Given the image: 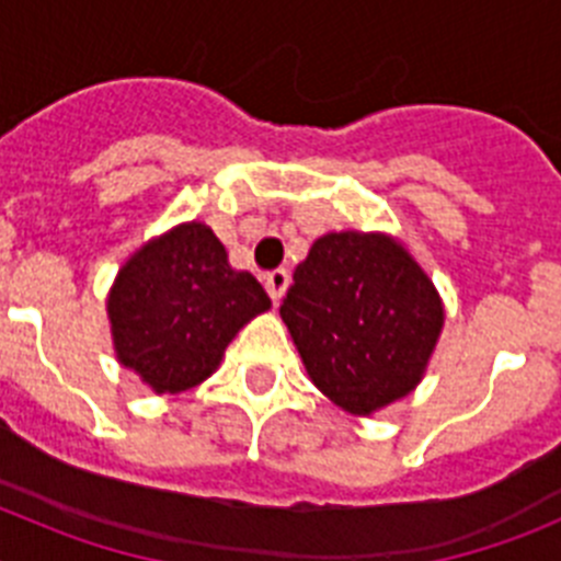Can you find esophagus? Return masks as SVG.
I'll use <instances>...</instances> for the list:
<instances>
[{"mask_svg":"<svg viewBox=\"0 0 561 561\" xmlns=\"http://www.w3.org/2000/svg\"><path fill=\"white\" fill-rule=\"evenodd\" d=\"M264 286H266V291H270L272 304H280L286 295V289H289V272L286 270L270 272V275L264 277Z\"/></svg>","mask_w":561,"mask_h":561,"instance_id":"obj_1","label":"esophagus"}]
</instances>
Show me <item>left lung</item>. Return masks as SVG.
Segmentation results:
<instances>
[{
    "label": "left lung",
    "mask_w": 561,
    "mask_h": 561,
    "mask_svg": "<svg viewBox=\"0 0 561 561\" xmlns=\"http://www.w3.org/2000/svg\"><path fill=\"white\" fill-rule=\"evenodd\" d=\"M314 388L374 415L419 388L444 329V300L399 238L325 232L280 306Z\"/></svg>",
    "instance_id": "obj_1"
}]
</instances>
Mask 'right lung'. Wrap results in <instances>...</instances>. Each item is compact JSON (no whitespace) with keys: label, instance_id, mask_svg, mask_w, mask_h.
<instances>
[{"label":"right lung","instance_id":"right-lung-1","mask_svg":"<svg viewBox=\"0 0 561 561\" xmlns=\"http://www.w3.org/2000/svg\"><path fill=\"white\" fill-rule=\"evenodd\" d=\"M272 300L250 272L232 270L216 232L185 221L128 255L106 297L114 356L157 396L185 393Z\"/></svg>","mask_w":561,"mask_h":561}]
</instances>
